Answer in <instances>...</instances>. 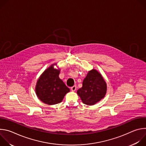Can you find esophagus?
Wrapping results in <instances>:
<instances>
[{"label": "esophagus", "mask_w": 146, "mask_h": 146, "mask_svg": "<svg viewBox=\"0 0 146 146\" xmlns=\"http://www.w3.org/2000/svg\"><path fill=\"white\" fill-rule=\"evenodd\" d=\"M71 90L72 91H75L76 90V86H73L72 87H71Z\"/></svg>", "instance_id": "esophagus-1"}]
</instances>
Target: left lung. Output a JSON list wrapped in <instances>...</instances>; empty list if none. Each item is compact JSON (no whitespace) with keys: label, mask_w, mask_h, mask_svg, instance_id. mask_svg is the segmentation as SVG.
Listing matches in <instances>:
<instances>
[{"label":"left lung","mask_w":146,"mask_h":146,"mask_svg":"<svg viewBox=\"0 0 146 146\" xmlns=\"http://www.w3.org/2000/svg\"><path fill=\"white\" fill-rule=\"evenodd\" d=\"M107 92V84L102 74L96 69L88 71L82 82V87L77 94L82 103L92 106L101 100Z\"/></svg>","instance_id":"obj_1"}]
</instances>
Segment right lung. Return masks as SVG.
<instances>
[{"label":"right lung","mask_w":146,"mask_h":146,"mask_svg":"<svg viewBox=\"0 0 146 146\" xmlns=\"http://www.w3.org/2000/svg\"><path fill=\"white\" fill-rule=\"evenodd\" d=\"M56 65H51L43 72L37 81L35 87L38 98L48 105L61 102L65 95L70 91V89L59 77L60 69L54 67Z\"/></svg>","instance_id":"1"}]
</instances>
